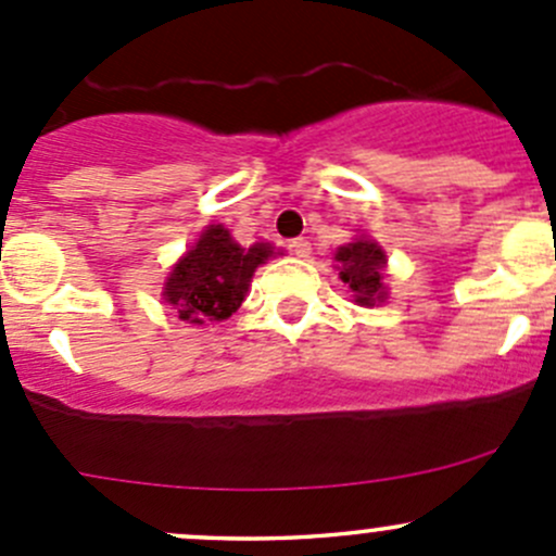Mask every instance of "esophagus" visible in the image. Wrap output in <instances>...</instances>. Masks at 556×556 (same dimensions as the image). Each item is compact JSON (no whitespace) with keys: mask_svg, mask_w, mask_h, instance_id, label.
Masks as SVG:
<instances>
[{"mask_svg":"<svg viewBox=\"0 0 556 556\" xmlns=\"http://www.w3.org/2000/svg\"><path fill=\"white\" fill-rule=\"evenodd\" d=\"M290 252H293L295 257H309L312 255V242L309 239H293V242H290Z\"/></svg>","mask_w":556,"mask_h":556,"instance_id":"34e87169","label":"esophagus"}]
</instances>
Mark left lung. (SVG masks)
<instances>
[{"label": "left lung", "instance_id": "obj_1", "mask_svg": "<svg viewBox=\"0 0 556 556\" xmlns=\"http://www.w3.org/2000/svg\"><path fill=\"white\" fill-rule=\"evenodd\" d=\"M339 261V277L355 295V304L377 306L387 299L384 290V266L387 255L374 239L357 237L355 242L336 250Z\"/></svg>", "mask_w": 556, "mask_h": 556}]
</instances>
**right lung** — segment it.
I'll list each match as a JSON object with an SVG mask.
<instances>
[{
	"label": "right lung",
	"mask_w": 556,
	"mask_h": 556,
	"mask_svg": "<svg viewBox=\"0 0 556 556\" xmlns=\"http://www.w3.org/2000/svg\"><path fill=\"white\" fill-rule=\"evenodd\" d=\"M274 255L268 242L242 247L223 226H206L164 282V301L190 325L223 323L242 306L250 279Z\"/></svg>",
	"instance_id": "obj_1"
}]
</instances>
